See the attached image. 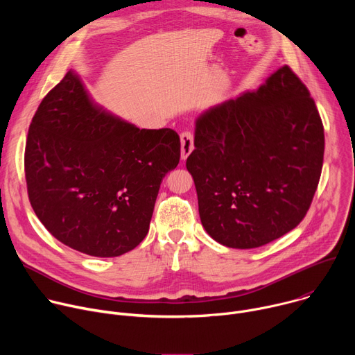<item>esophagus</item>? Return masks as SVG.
Returning a JSON list of instances; mask_svg holds the SVG:
<instances>
[{
  "label": "esophagus",
  "instance_id": "esophagus-1",
  "mask_svg": "<svg viewBox=\"0 0 355 355\" xmlns=\"http://www.w3.org/2000/svg\"><path fill=\"white\" fill-rule=\"evenodd\" d=\"M180 140H181V159L187 160V157L192 153L193 150V135L185 130L181 133Z\"/></svg>",
  "mask_w": 355,
  "mask_h": 355
}]
</instances>
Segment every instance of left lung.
<instances>
[{
  "label": "left lung",
  "instance_id": "left-lung-1",
  "mask_svg": "<svg viewBox=\"0 0 355 355\" xmlns=\"http://www.w3.org/2000/svg\"><path fill=\"white\" fill-rule=\"evenodd\" d=\"M187 159L200 222L230 248H256L305 218L324 153L320 115L308 88L282 66L256 91L195 119Z\"/></svg>",
  "mask_w": 355,
  "mask_h": 355
}]
</instances>
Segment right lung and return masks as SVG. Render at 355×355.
<instances>
[{"instance_id":"obj_1","label":"right lung","mask_w":355,"mask_h":355,"mask_svg":"<svg viewBox=\"0 0 355 355\" xmlns=\"http://www.w3.org/2000/svg\"><path fill=\"white\" fill-rule=\"evenodd\" d=\"M180 136L139 129L96 105L70 70L40 103L28 132L31 205L59 241L118 257L147 234L160 184L180 163Z\"/></svg>"}]
</instances>
